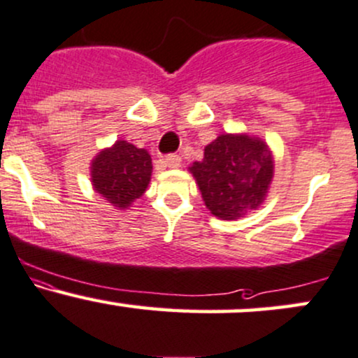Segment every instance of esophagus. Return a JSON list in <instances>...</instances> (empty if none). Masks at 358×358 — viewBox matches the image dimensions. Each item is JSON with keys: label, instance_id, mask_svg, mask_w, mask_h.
<instances>
[{"label": "esophagus", "instance_id": "1", "mask_svg": "<svg viewBox=\"0 0 358 358\" xmlns=\"http://www.w3.org/2000/svg\"><path fill=\"white\" fill-rule=\"evenodd\" d=\"M164 164H166L168 168H178L180 164H182V158H180L178 155H168L166 158H164Z\"/></svg>", "mask_w": 358, "mask_h": 358}]
</instances>
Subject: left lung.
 <instances>
[{
    "label": "left lung",
    "instance_id": "left-lung-1",
    "mask_svg": "<svg viewBox=\"0 0 358 358\" xmlns=\"http://www.w3.org/2000/svg\"><path fill=\"white\" fill-rule=\"evenodd\" d=\"M188 171L210 214L222 221H236L265 202L275 161L262 137L224 132L207 144L203 159L194 161Z\"/></svg>",
    "mask_w": 358,
    "mask_h": 358
}]
</instances>
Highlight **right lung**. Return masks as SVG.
Returning <instances> with one entry per match:
<instances>
[{"label":"right lung","mask_w":358,"mask_h":358,"mask_svg":"<svg viewBox=\"0 0 358 358\" xmlns=\"http://www.w3.org/2000/svg\"><path fill=\"white\" fill-rule=\"evenodd\" d=\"M151 173V155L124 139L101 149L90 163L93 190L119 210L129 209L143 197Z\"/></svg>","instance_id":"add662e5"}]
</instances>
